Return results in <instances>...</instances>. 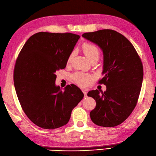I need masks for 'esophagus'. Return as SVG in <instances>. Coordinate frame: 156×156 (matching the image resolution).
Returning <instances> with one entry per match:
<instances>
[{
  "mask_svg": "<svg viewBox=\"0 0 156 156\" xmlns=\"http://www.w3.org/2000/svg\"><path fill=\"white\" fill-rule=\"evenodd\" d=\"M83 92L84 95L85 96H87V90H83Z\"/></svg>",
  "mask_w": 156,
  "mask_h": 156,
  "instance_id": "esophagus-1",
  "label": "esophagus"
}]
</instances>
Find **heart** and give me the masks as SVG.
<instances>
[{
    "mask_svg": "<svg viewBox=\"0 0 156 156\" xmlns=\"http://www.w3.org/2000/svg\"><path fill=\"white\" fill-rule=\"evenodd\" d=\"M83 51L85 55H86L89 60H91L93 58H99V49L98 47L95 44L89 43H85L82 46ZM74 55V52H73L69 55L68 57L67 61H71ZM91 76L88 74L81 73H78L75 75V81L81 87H85L89 83V81L91 79Z\"/></svg>",
    "mask_w": 156,
    "mask_h": 156,
    "instance_id": "b5f03b06",
    "label": "heart"
}]
</instances>
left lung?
Listing matches in <instances>:
<instances>
[{"label": "left lung", "mask_w": 156, "mask_h": 156, "mask_svg": "<svg viewBox=\"0 0 156 156\" xmlns=\"http://www.w3.org/2000/svg\"><path fill=\"white\" fill-rule=\"evenodd\" d=\"M82 37L103 51V77L99 83L107 87L104 92L98 89L88 92L96 101L90 117L99 126H117L129 116L137 104L144 77L141 59L130 41L115 30L103 29Z\"/></svg>", "instance_id": "obj_1"}]
</instances>
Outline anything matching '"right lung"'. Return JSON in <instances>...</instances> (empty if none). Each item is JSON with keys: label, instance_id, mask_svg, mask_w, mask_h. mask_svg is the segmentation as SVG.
I'll list each match as a JSON object with an SVG mask.
<instances>
[{"label": "right lung", "instance_id": "obj_1", "mask_svg": "<svg viewBox=\"0 0 156 156\" xmlns=\"http://www.w3.org/2000/svg\"><path fill=\"white\" fill-rule=\"evenodd\" d=\"M79 38L68 33H37L27 40L16 59L14 83L19 101L29 119L43 129L66 125L83 98L75 85L62 91L55 84V73L66 67Z\"/></svg>", "mask_w": 156, "mask_h": 156}]
</instances>
